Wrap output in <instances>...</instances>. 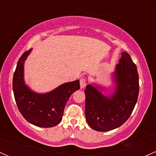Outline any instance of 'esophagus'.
Instances as JSON below:
<instances>
[{
  "label": "esophagus",
  "mask_w": 156,
  "mask_h": 156,
  "mask_svg": "<svg viewBox=\"0 0 156 156\" xmlns=\"http://www.w3.org/2000/svg\"><path fill=\"white\" fill-rule=\"evenodd\" d=\"M87 84V78H84V77H82V78H80V86H81V88H83Z\"/></svg>",
  "instance_id": "1"
}]
</instances>
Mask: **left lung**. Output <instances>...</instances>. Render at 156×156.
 I'll return each instance as SVG.
<instances>
[{"label":"left lung","mask_w":156,"mask_h":156,"mask_svg":"<svg viewBox=\"0 0 156 156\" xmlns=\"http://www.w3.org/2000/svg\"><path fill=\"white\" fill-rule=\"evenodd\" d=\"M116 67V92L107 98L88 84L85 93V117L93 129L108 132L122 126L129 119L137 101L139 77L137 66L126 52H122Z\"/></svg>","instance_id":"1"}]
</instances>
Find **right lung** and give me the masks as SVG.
<instances>
[{
  "mask_svg": "<svg viewBox=\"0 0 156 156\" xmlns=\"http://www.w3.org/2000/svg\"><path fill=\"white\" fill-rule=\"evenodd\" d=\"M30 51L31 49L23 53L13 75L15 100L19 111L27 122L38 127H53L61 121L69 98L80 89L79 81L63 83L45 94L34 93L24 84L23 79L24 62Z\"/></svg>",
  "mask_w": 156,
  "mask_h": 156,
  "instance_id": "add662e5",
  "label": "right lung"
}]
</instances>
